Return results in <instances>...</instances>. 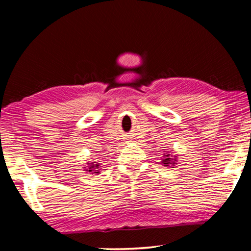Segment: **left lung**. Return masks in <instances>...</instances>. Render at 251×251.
<instances>
[{
  "label": "left lung",
  "instance_id": "left-lung-1",
  "mask_svg": "<svg viewBox=\"0 0 251 251\" xmlns=\"http://www.w3.org/2000/svg\"><path fill=\"white\" fill-rule=\"evenodd\" d=\"M169 156H170V154H167V155H166V159H163V160H162V163H163L164 166H166V167L169 166V164H170V166H174V164H175V161H176V159L173 160V159H171V157H169ZM173 168H174V167H173Z\"/></svg>",
  "mask_w": 251,
  "mask_h": 251
}]
</instances>
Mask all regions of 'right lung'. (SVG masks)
<instances>
[{"label": "right lung", "mask_w": 251, "mask_h": 251, "mask_svg": "<svg viewBox=\"0 0 251 251\" xmlns=\"http://www.w3.org/2000/svg\"><path fill=\"white\" fill-rule=\"evenodd\" d=\"M99 168V166L98 164H95V163H91V164H89V173H94V174H98L99 171L98 170H96V169H98Z\"/></svg>", "instance_id": "add662e5"}]
</instances>
